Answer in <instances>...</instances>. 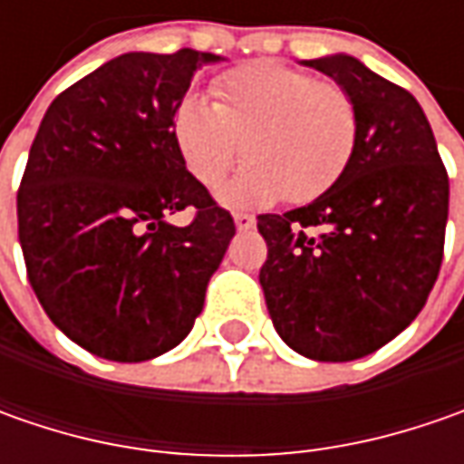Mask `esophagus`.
I'll return each mask as SVG.
<instances>
[{"mask_svg":"<svg viewBox=\"0 0 464 464\" xmlns=\"http://www.w3.org/2000/svg\"><path fill=\"white\" fill-rule=\"evenodd\" d=\"M235 227H237L240 232H247V229L256 227V217H253V214H235Z\"/></svg>","mask_w":464,"mask_h":464,"instance_id":"obj_1","label":"esophagus"}]
</instances>
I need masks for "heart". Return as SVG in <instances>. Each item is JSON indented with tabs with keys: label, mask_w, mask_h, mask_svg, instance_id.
<instances>
[{
	"label": "heart",
	"mask_w": 464,
	"mask_h": 464,
	"mask_svg": "<svg viewBox=\"0 0 464 464\" xmlns=\"http://www.w3.org/2000/svg\"><path fill=\"white\" fill-rule=\"evenodd\" d=\"M211 98L180 100L172 134L183 165L204 188L219 186L237 157H247L219 190L224 204L310 201L341 178L356 147L353 98L292 66H237L211 84Z\"/></svg>",
	"instance_id": "heart-1"
}]
</instances>
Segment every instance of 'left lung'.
<instances>
[{
  "instance_id": "1",
  "label": "left lung",
  "mask_w": 464,
  "mask_h": 464,
  "mask_svg": "<svg viewBox=\"0 0 464 464\" xmlns=\"http://www.w3.org/2000/svg\"><path fill=\"white\" fill-rule=\"evenodd\" d=\"M356 102L346 169L312 204L260 214V268L281 341L314 362H353L390 343L423 310L441 268L450 178L408 90L346 56L302 62Z\"/></svg>"
}]
</instances>
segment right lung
Wrapping results in <instances>:
<instances>
[{
    "label": "right lung",
    "mask_w": 464,
    "mask_h": 464,
    "mask_svg": "<svg viewBox=\"0 0 464 464\" xmlns=\"http://www.w3.org/2000/svg\"><path fill=\"white\" fill-rule=\"evenodd\" d=\"M217 53H123L45 111L17 190L30 286L51 323L100 359L147 362L204 310L235 222L183 165L172 121ZM193 208L194 222L167 217Z\"/></svg>",
    "instance_id": "obj_1"
}]
</instances>
